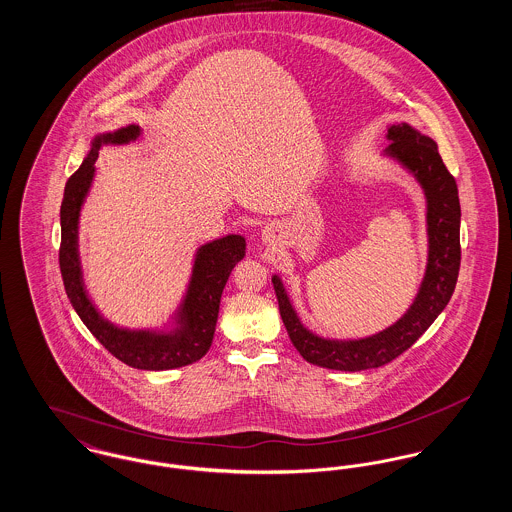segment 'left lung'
<instances>
[{
  "mask_svg": "<svg viewBox=\"0 0 512 512\" xmlns=\"http://www.w3.org/2000/svg\"><path fill=\"white\" fill-rule=\"evenodd\" d=\"M386 153L413 172L428 201V267L411 309L384 332L365 340H322L295 315L278 276L272 278L280 317L299 355L311 365L357 372L388 365L418 340L455 292L461 267V203L457 182L439 157L438 144L407 122L391 124Z\"/></svg>",
  "mask_w": 512,
  "mask_h": 512,
  "instance_id": "8db88e82",
  "label": "left lung"
}]
</instances>
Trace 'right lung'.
Wrapping results in <instances>:
<instances>
[{
    "label": "right lung",
    "instance_id": "1",
    "mask_svg": "<svg viewBox=\"0 0 512 512\" xmlns=\"http://www.w3.org/2000/svg\"><path fill=\"white\" fill-rule=\"evenodd\" d=\"M138 134V126H128L113 134L98 136L80 169L67 180L61 203L59 267L74 311L113 357L132 368L169 370L192 365L209 351L219 318L220 295L232 268L244 259L245 240L242 236H226L197 251L190 288L178 315L180 326L171 334L124 330L99 317L82 284L78 261V215L96 172L94 165L101 144H126Z\"/></svg>",
    "mask_w": 512,
    "mask_h": 512
}]
</instances>
